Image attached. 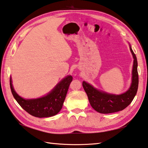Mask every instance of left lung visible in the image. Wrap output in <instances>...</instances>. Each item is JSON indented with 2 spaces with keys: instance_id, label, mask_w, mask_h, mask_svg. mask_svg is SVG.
<instances>
[{
  "instance_id": "left-lung-1",
  "label": "left lung",
  "mask_w": 148,
  "mask_h": 148,
  "mask_svg": "<svg viewBox=\"0 0 148 148\" xmlns=\"http://www.w3.org/2000/svg\"><path fill=\"white\" fill-rule=\"evenodd\" d=\"M130 50L134 59L132 83L130 88L125 93L120 95H110L101 92L87 82H83V87L87 93L90 104L95 111L100 113L108 114L122 111L131 103L135 98L138 86V63L135 53L131 47Z\"/></svg>"
}]
</instances>
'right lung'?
I'll return each mask as SVG.
<instances>
[{"label": "right lung", "instance_id": "add662e5", "mask_svg": "<svg viewBox=\"0 0 148 148\" xmlns=\"http://www.w3.org/2000/svg\"><path fill=\"white\" fill-rule=\"evenodd\" d=\"M72 79L71 76H68L47 96L31 100H25L15 92L11 78L10 84L13 97L24 110L35 117L45 118L54 116L61 111Z\"/></svg>", "mask_w": 148, "mask_h": 148}]
</instances>
